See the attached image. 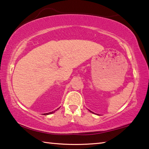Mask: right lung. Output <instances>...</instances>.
Here are the masks:
<instances>
[{
	"label": "right lung",
	"instance_id": "obj_1",
	"mask_svg": "<svg viewBox=\"0 0 149 149\" xmlns=\"http://www.w3.org/2000/svg\"><path fill=\"white\" fill-rule=\"evenodd\" d=\"M54 112H55V111H52V112H51V113H45V114H44V115H47V114H52V113H54Z\"/></svg>",
	"mask_w": 149,
	"mask_h": 149
}]
</instances>
